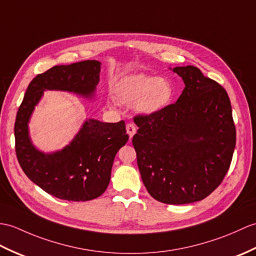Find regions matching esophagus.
Instances as JSON below:
<instances>
[{
	"mask_svg": "<svg viewBox=\"0 0 256 256\" xmlns=\"http://www.w3.org/2000/svg\"><path fill=\"white\" fill-rule=\"evenodd\" d=\"M126 132H128V134L130 140H132L133 135L136 133V126H134L133 123H128V124H126Z\"/></svg>",
	"mask_w": 256,
	"mask_h": 256,
	"instance_id": "1",
	"label": "esophagus"
}]
</instances>
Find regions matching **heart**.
<instances>
[{"label": "heart", "mask_w": 256, "mask_h": 256, "mask_svg": "<svg viewBox=\"0 0 256 256\" xmlns=\"http://www.w3.org/2000/svg\"><path fill=\"white\" fill-rule=\"evenodd\" d=\"M174 94V86L168 78L142 73L123 77L114 89L118 102L133 106L142 114H154L164 110L171 102Z\"/></svg>", "instance_id": "obj_1"}]
</instances>
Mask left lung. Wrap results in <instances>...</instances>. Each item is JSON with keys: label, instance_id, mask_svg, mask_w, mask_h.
Returning a JSON list of instances; mask_svg holds the SVG:
<instances>
[{"label": "left lung", "instance_id": "obj_1", "mask_svg": "<svg viewBox=\"0 0 256 256\" xmlns=\"http://www.w3.org/2000/svg\"><path fill=\"white\" fill-rule=\"evenodd\" d=\"M186 84L176 104L136 116L133 146L142 183L154 198L181 205L207 198L220 186L236 147L227 92L200 70H174Z\"/></svg>", "mask_w": 256, "mask_h": 256}]
</instances>
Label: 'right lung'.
Wrapping results in <instances>:
<instances>
[{"label": "right lung", "instance_id": "add662e5", "mask_svg": "<svg viewBox=\"0 0 256 256\" xmlns=\"http://www.w3.org/2000/svg\"><path fill=\"white\" fill-rule=\"evenodd\" d=\"M99 73L100 62L96 60L53 66L30 82L17 111L15 150L20 167L34 184L58 198L85 202L106 191L116 152L128 140L126 123L89 118L70 145L44 154L29 138V118L46 89L90 97L99 82Z\"/></svg>", "mask_w": 256, "mask_h": 256}]
</instances>
